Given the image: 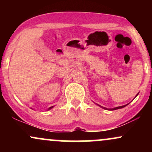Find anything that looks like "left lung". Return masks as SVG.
I'll return each instance as SVG.
<instances>
[{
    "label": "left lung",
    "mask_w": 152,
    "mask_h": 152,
    "mask_svg": "<svg viewBox=\"0 0 152 152\" xmlns=\"http://www.w3.org/2000/svg\"><path fill=\"white\" fill-rule=\"evenodd\" d=\"M138 95V94H137ZM127 105V104H126ZM126 105H124V106H118V107H116V108H114V109H112L111 110H116V109H121V108H124V107H125V106H126ZM104 108V107H103ZM104 109H106V108H104Z\"/></svg>",
    "instance_id": "1"
}]
</instances>
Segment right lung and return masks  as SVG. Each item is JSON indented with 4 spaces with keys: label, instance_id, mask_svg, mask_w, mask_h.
<instances>
[{
    "label": "right lung",
    "instance_id": "add662e5",
    "mask_svg": "<svg viewBox=\"0 0 152 152\" xmlns=\"http://www.w3.org/2000/svg\"><path fill=\"white\" fill-rule=\"evenodd\" d=\"M51 108H53V106H51V107H50V108H49V109H48V110H49V109H51Z\"/></svg>",
    "mask_w": 152,
    "mask_h": 152
}]
</instances>
